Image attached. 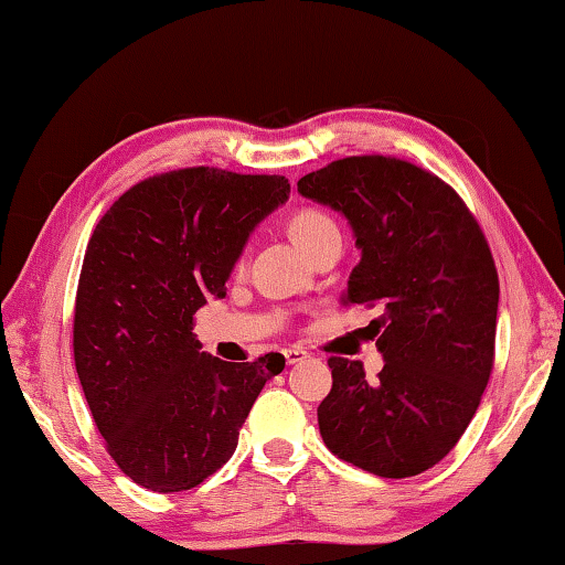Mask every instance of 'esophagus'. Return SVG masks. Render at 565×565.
Wrapping results in <instances>:
<instances>
[{"instance_id": "1", "label": "esophagus", "mask_w": 565, "mask_h": 565, "mask_svg": "<svg viewBox=\"0 0 565 565\" xmlns=\"http://www.w3.org/2000/svg\"><path fill=\"white\" fill-rule=\"evenodd\" d=\"M306 356H309V353H306L303 349H299V347H289V349H284V359H286V363H299V361H303Z\"/></svg>"}]
</instances>
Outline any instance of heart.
<instances>
[{"instance_id": "heart-1", "label": "heart", "mask_w": 565, "mask_h": 565, "mask_svg": "<svg viewBox=\"0 0 565 565\" xmlns=\"http://www.w3.org/2000/svg\"><path fill=\"white\" fill-rule=\"evenodd\" d=\"M289 228L294 242L299 244L303 252H309V248L327 234L339 232L337 222H333L329 214H323L321 209H299V212L291 216ZM238 264H244V256L238 259Z\"/></svg>"}]
</instances>
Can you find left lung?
Masks as SVG:
<instances>
[{
  "label": "left lung",
  "mask_w": 565,
  "mask_h": 565,
  "mask_svg": "<svg viewBox=\"0 0 565 565\" xmlns=\"http://www.w3.org/2000/svg\"><path fill=\"white\" fill-rule=\"evenodd\" d=\"M299 191L353 226L347 301L381 311L369 329L386 359L376 381L329 359L323 444L369 473H424L463 436L493 371L499 271L483 228L454 186L396 157L337 159Z\"/></svg>",
  "instance_id": "1"
}]
</instances>
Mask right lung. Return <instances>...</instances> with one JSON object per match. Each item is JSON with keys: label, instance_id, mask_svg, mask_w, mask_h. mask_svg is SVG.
I'll list each match as a JSON object with an SVG mask.
<instances>
[{"label": "right lung", "instance_id": "add662e5", "mask_svg": "<svg viewBox=\"0 0 565 565\" xmlns=\"http://www.w3.org/2000/svg\"><path fill=\"white\" fill-rule=\"evenodd\" d=\"M289 179L186 167L109 206L84 254L74 363L109 456L141 489H194L236 451L281 353L232 363L199 351L194 313L224 299L252 228L289 199Z\"/></svg>", "mask_w": 565, "mask_h": 565}]
</instances>
